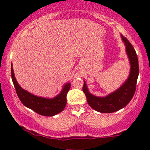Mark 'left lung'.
<instances>
[{
    "mask_svg": "<svg viewBox=\"0 0 150 150\" xmlns=\"http://www.w3.org/2000/svg\"><path fill=\"white\" fill-rule=\"evenodd\" d=\"M122 41L125 43L127 55L131 64L129 76L125 83L113 93L105 97H98L89 93L84 81L83 91L85 93L88 104L96 111L102 113H111L123 108L132 99L136 91L139 76V61L135 49L128 39L121 35Z\"/></svg>",
    "mask_w": 150,
    "mask_h": 150,
    "instance_id": "left-lung-1",
    "label": "left lung"
}]
</instances>
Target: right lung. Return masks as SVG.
<instances>
[{
    "instance_id": "right-lung-1",
    "label": "right lung",
    "mask_w": 150,
    "mask_h": 150,
    "mask_svg": "<svg viewBox=\"0 0 150 150\" xmlns=\"http://www.w3.org/2000/svg\"><path fill=\"white\" fill-rule=\"evenodd\" d=\"M11 78L16 89V94L22 103L38 114L43 116H54L61 112L67 104V94L70 88V83L63 87L61 93L53 99L39 97L24 90L16 81L11 64Z\"/></svg>"
}]
</instances>
